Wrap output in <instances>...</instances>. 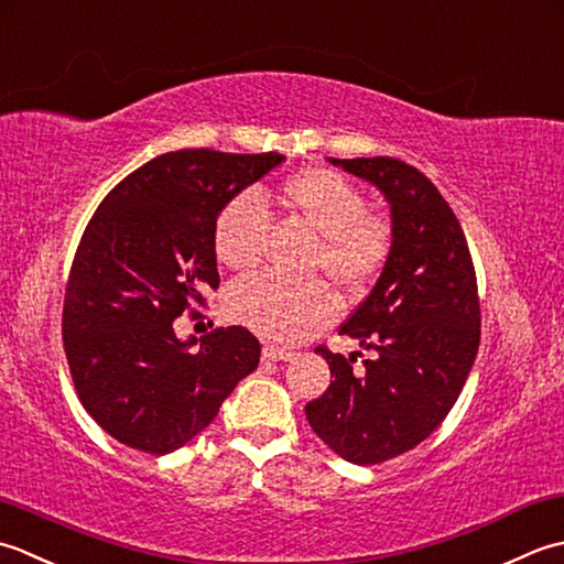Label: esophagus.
<instances>
[{"label":"esophagus","instance_id":"obj_1","mask_svg":"<svg viewBox=\"0 0 564 564\" xmlns=\"http://www.w3.org/2000/svg\"><path fill=\"white\" fill-rule=\"evenodd\" d=\"M294 352L286 350V348H278V346H265L262 348V360H272V362H280V360H292Z\"/></svg>","mask_w":564,"mask_h":564}]
</instances>
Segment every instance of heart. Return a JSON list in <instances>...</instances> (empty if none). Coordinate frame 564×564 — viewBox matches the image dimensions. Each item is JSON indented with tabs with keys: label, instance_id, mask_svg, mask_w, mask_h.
<instances>
[{
	"label": "heart",
	"instance_id": "1",
	"mask_svg": "<svg viewBox=\"0 0 564 564\" xmlns=\"http://www.w3.org/2000/svg\"><path fill=\"white\" fill-rule=\"evenodd\" d=\"M282 204L321 236L312 270L326 272L343 292H360L392 252V224L370 212L365 192L343 172L306 167L282 185ZM272 226L268 202L256 189L228 199L214 224V250L226 268L250 272L265 252ZM228 316L272 343H299L328 326L338 299L321 278L286 282L260 274L231 286Z\"/></svg>",
	"mask_w": 564,
	"mask_h": 564
}]
</instances>
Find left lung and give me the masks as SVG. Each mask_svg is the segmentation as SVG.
I'll return each instance as SVG.
<instances>
[{
    "instance_id": "8db88e82",
    "label": "left lung",
    "mask_w": 564,
    "mask_h": 564,
    "mask_svg": "<svg viewBox=\"0 0 564 564\" xmlns=\"http://www.w3.org/2000/svg\"><path fill=\"white\" fill-rule=\"evenodd\" d=\"M330 163L370 180L392 204V252L372 292L338 328L370 358L316 346L330 384L306 404L308 426L355 465H379L441 426L479 348L477 274L463 226L438 187L397 158Z\"/></svg>"
}]
</instances>
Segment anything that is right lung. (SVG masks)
<instances>
[{"instance_id": "right-lung-1", "label": "right lung", "mask_w": 564, "mask_h": 564, "mask_svg": "<svg viewBox=\"0 0 564 564\" xmlns=\"http://www.w3.org/2000/svg\"><path fill=\"white\" fill-rule=\"evenodd\" d=\"M284 160L209 148L153 158L91 214L63 302V348L85 411L133 451L165 455L216 419L260 362L243 326L180 343L175 318L218 290L214 224L221 206Z\"/></svg>"}]
</instances>
